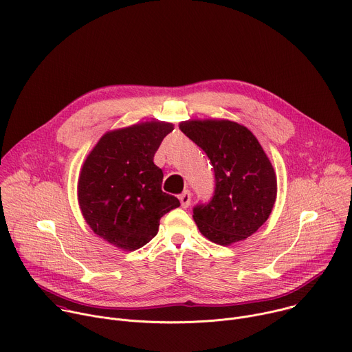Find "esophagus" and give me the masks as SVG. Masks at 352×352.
I'll list each match as a JSON object with an SVG mask.
<instances>
[{
  "mask_svg": "<svg viewBox=\"0 0 352 352\" xmlns=\"http://www.w3.org/2000/svg\"><path fill=\"white\" fill-rule=\"evenodd\" d=\"M179 202L184 209H186L190 205V192L189 190H185L179 195Z\"/></svg>",
  "mask_w": 352,
  "mask_h": 352,
  "instance_id": "obj_1",
  "label": "esophagus"
}]
</instances>
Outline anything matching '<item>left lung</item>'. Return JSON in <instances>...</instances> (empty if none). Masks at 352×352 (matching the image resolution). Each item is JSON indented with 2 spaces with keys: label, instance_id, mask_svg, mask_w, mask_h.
Returning a JSON list of instances; mask_svg holds the SVG:
<instances>
[{
  "label": "left lung",
  "instance_id": "8db88e82",
  "mask_svg": "<svg viewBox=\"0 0 352 352\" xmlns=\"http://www.w3.org/2000/svg\"><path fill=\"white\" fill-rule=\"evenodd\" d=\"M179 129L210 159L216 189L193 220L209 241L231 245L255 234L269 219L277 197L276 171L256 136L230 120H188Z\"/></svg>",
  "mask_w": 352,
  "mask_h": 352
}]
</instances>
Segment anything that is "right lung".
Listing matches in <instances>:
<instances>
[{
    "instance_id": "obj_1",
    "label": "right lung",
    "mask_w": 352,
    "mask_h": 352,
    "mask_svg": "<svg viewBox=\"0 0 352 352\" xmlns=\"http://www.w3.org/2000/svg\"><path fill=\"white\" fill-rule=\"evenodd\" d=\"M174 125L146 121L106 132L86 156L78 178V204L91 231L126 250L146 245L160 219L179 206L162 190L163 171L155 153Z\"/></svg>"
}]
</instances>
